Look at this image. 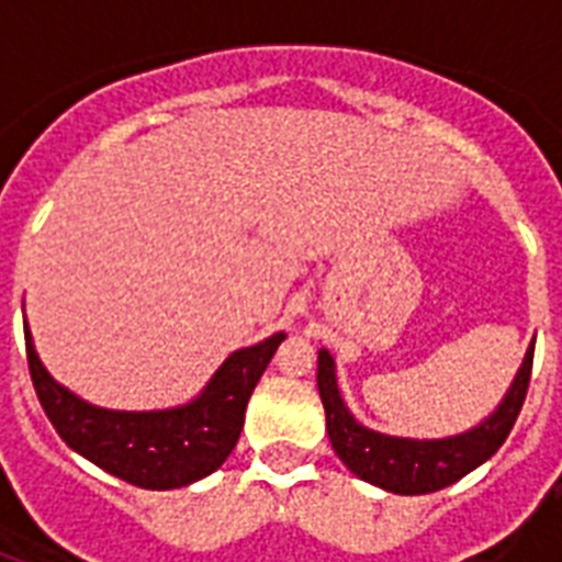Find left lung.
Listing matches in <instances>:
<instances>
[{"label":"left lung","mask_w":562,"mask_h":562,"mask_svg":"<svg viewBox=\"0 0 562 562\" xmlns=\"http://www.w3.org/2000/svg\"><path fill=\"white\" fill-rule=\"evenodd\" d=\"M533 347L525 352V361L516 373L505 400L484 423L470 431L443 440H411V437H391L370 431L352 417L341 400L335 382V359L326 350H317V391L326 411V431L335 454L356 472L361 481L400 493V496H423L435 493L467 472L493 458L498 446L505 443L522 411L528 382H531Z\"/></svg>","instance_id":"left-lung-1"}]
</instances>
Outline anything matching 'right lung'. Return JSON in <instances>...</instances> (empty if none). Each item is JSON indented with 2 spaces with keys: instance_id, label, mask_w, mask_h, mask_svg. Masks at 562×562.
Segmentation results:
<instances>
[{
  "instance_id": "right-lung-1",
  "label": "right lung",
  "mask_w": 562,
  "mask_h": 562,
  "mask_svg": "<svg viewBox=\"0 0 562 562\" xmlns=\"http://www.w3.org/2000/svg\"><path fill=\"white\" fill-rule=\"evenodd\" d=\"M282 338L285 333H277L236 350L198 400L166 411H110L78 400L43 368L29 324L25 356L40 405L69 449L134 487L175 490L215 472L236 449L247 400Z\"/></svg>"
}]
</instances>
